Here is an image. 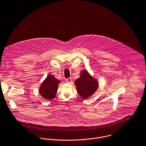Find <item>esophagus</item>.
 <instances>
[{
	"label": "esophagus",
	"mask_w": 146,
	"mask_h": 146,
	"mask_svg": "<svg viewBox=\"0 0 146 146\" xmlns=\"http://www.w3.org/2000/svg\"><path fill=\"white\" fill-rule=\"evenodd\" d=\"M66 81L68 83H70V82L72 81V79H71L70 78H67V79H66Z\"/></svg>",
	"instance_id": "1"
}]
</instances>
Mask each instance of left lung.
Segmentation results:
<instances>
[{
  "label": "left lung",
  "instance_id": "left-lung-1",
  "mask_svg": "<svg viewBox=\"0 0 146 146\" xmlns=\"http://www.w3.org/2000/svg\"><path fill=\"white\" fill-rule=\"evenodd\" d=\"M75 84L78 94L84 99L93 95L98 88L96 80L86 70L81 73L80 77L75 81Z\"/></svg>",
  "mask_w": 146,
  "mask_h": 146
}]
</instances>
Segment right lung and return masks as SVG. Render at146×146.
<instances>
[{"mask_svg":"<svg viewBox=\"0 0 146 146\" xmlns=\"http://www.w3.org/2000/svg\"><path fill=\"white\" fill-rule=\"evenodd\" d=\"M60 81L53 76L49 75L42 82L40 88V94L46 100H51L54 98L57 91Z\"/></svg>","mask_w":146,"mask_h":146,"instance_id":"obj_1","label":"right lung"}]
</instances>
